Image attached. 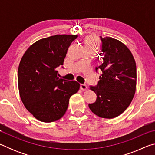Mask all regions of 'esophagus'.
I'll use <instances>...</instances> for the list:
<instances>
[{
	"label": "esophagus",
	"mask_w": 155,
	"mask_h": 155,
	"mask_svg": "<svg viewBox=\"0 0 155 155\" xmlns=\"http://www.w3.org/2000/svg\"><path fill=\"white\" fill-rule=\"evenodd\" d=\"M80 87L81 89V90H83V91L87 90V88H88L87 86L86 85H85V84H81V86H80Z\"/></svg>",
	"instance_id": "esophagus-1"
}]
</instances>
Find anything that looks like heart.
<instances>
[{
  "instance_id": "obj_1",
  "label": "heart",
  "mask_w": 155,
  "mask_h": 155,
  "mask_svg": "<svg viewBox=\"0 0 155 155\" xmlns=\"http://www.w3.org/2000/svg\"><path fill=\"white\" fill-rule=\"evenodd\" d=\"M100 46V41L95 36H88L85 40V48H90L98 49Z\"/></svg>"
}]
</instances>
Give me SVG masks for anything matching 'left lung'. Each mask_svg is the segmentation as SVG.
<instances>
[{"label": "left lung", "mask_w": 155, "mask_h": 155, "mask_svg": "<svg viewBox=\"0 0 155 155\" xmlns=\"http://www.w3.org/2000/svg\"><path fill=\"white\" fill-rule=\"evenodd\" d=\"M102 50L98 57L102 71L98 85L90 86L96 93L95 103L89 104L94 114L111 119L122 114L129 106L136 90L137 70L132 53L125 44L110 37L100 36Z\"/></svg>", "instance_id": "obj_1"}]
</instances>
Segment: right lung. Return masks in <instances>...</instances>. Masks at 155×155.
Here are the masks:
<instances>
[{
    "label": "right lung",
    "mask_w": 155,
    "mask_h": 155,
    "mask_svg": "<svg viewBox=\"0 0 155 155\" xmlns=\"http://www.w3.org/2000/svg\"><path fill=\"white\" fill-rule=\"evenodd\" d=\"M77 35H56L33 44L25 52L18 70L20 98L37 120L52 122L66 112L70 98L80 84L57 77L68 49Z\"/></svg>",
    "instance_id": "1"
}]
</instances>
